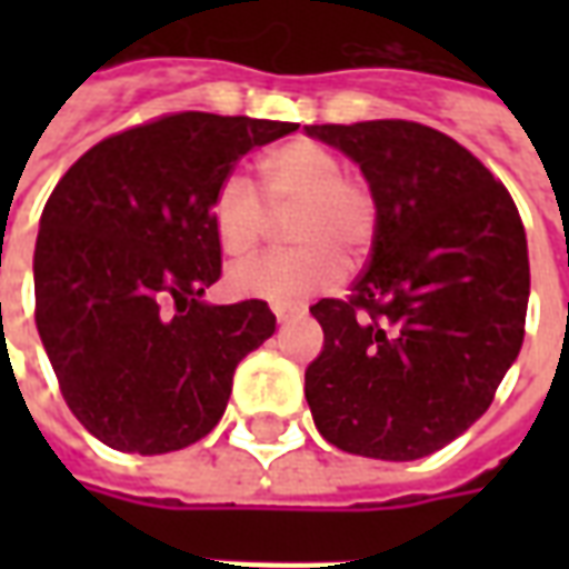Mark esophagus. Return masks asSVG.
Masks as SVG:
<instances>
[{
	"mask_svg": "<svg viewBox=\"0 0 569 569\" xmlns=\"http://www.w3.org/2000/svg\"><path fill=\"white\" fill-rule=\"evenodd\" d=\"M273 317L280 322H292L298 317H305V308H286V305H273Z\"/></svg>",
	"mask_w": 569,
	"mask_h": 569,
	"instance_id": "obj_1",
	"label": "esophagus"
}]
</instances>
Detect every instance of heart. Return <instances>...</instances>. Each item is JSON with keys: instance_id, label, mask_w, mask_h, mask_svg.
<instances>
[{"instance_id": "1", "label": "heart", "mask_w": 569, "mask_h": 569, "mask_svg": "<svg viewBox=\"0 0 569 569\" xmlns=\"http://www.w3.org/2000/svg\"><path fill=\"white\" fill-rule=\"evenodd\" d=\"M261 186L240 170L224 173L210 198L212 231L228 256H249L268 237L273 212H289L296 243L237 264L228 286L237 296L296 308L345 280L347 256L362 259L378 228V200L362 176L341 170L332 149L292 140L261 158Z\"/></svg>"}]
</instances>
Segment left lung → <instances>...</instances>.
Masks as SVG:
<instances>
[{"label":"left lung","instance_id":"obj_1","mask_svg":"<svg viewBox=\"0 0 569 569\" xmlns=\"http://www.w3.org/2000/svg\"><path fill=\"white\" fill-rule=\"evenodd\" d=\"M350 154L378 200L366 271L310 313L322 350L305 371L335 448L418 460L472 427L525 341L530 261L512 194L460 142L418 121L310 124Z\"/></svg>","mask_w":569,"mask_h":569}]
</instances>
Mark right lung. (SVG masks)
Masks as SVG:
<instances>
[{"instance_id": "right-lung-1", "label": "right lung", "mask_w": 569, "mask_h": 569, "mask_svg": "<svg viewBox=\"0 0 569 569\" xmlns=\"http://www.w3.org/2000/svg\"><path fill=\"white\" fill-rule=\"evenodd\" d=\"M289 121L170 112L69 167L36 240V326L69 411L133 453L179 451L224 415L234 369L273 335L268 301L203 305L222 277L216 182Z\"/></svg>"}]
</instances>
